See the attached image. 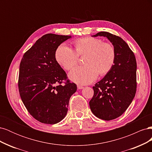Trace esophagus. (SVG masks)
<instances>
[{"mask_svg": "<svg viewBox=\"0 0 152 152\" xmlns=\"http://www.w3.org/2000/svg\"><path fill=\"white\" fill-rule=\"evenodd\" d=\"M77 88H78V89H82L84 88V87L82 86H80V85H78L77 86Z\"/></svg>", "mask_w": 152, "mask_h": 152, "instance_id": "34e87169", "label": "esophagus"}]
</instances>
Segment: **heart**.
I'll use <instances>...</instances> for the list:
<instances>
[{"mask_svg":"<svg viewBox=\"0 0 152 152\" xmlns=\"http://www.w3.org/2000/svg\"><path fill=\"white\" fill-rule=\"evenodd\" d=\"M75 51L66 45L59 46L55 58L65 70H70L79 61V56H86L84 66L75 68L69 73V78L79 84H88L94 81L98 74H107L115 61V50L112 44L102 39L84 37L75 42Z\"/></svg>","mask_w":152,"mask_h":152,"instance_id":"1","label":"heart"}]
</instances>
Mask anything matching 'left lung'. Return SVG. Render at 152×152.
Instances as JSON below:
<instances>
[{"mask_svg": "<svg viewBox=\"0 0 152 152\" xmlns=\"http://www.w3.org/2000/svg\"><path fill=\"white\" fill-rule=\"evenodd\" d=\"M107 37L115 50V61L110 71L93 87L89 102L91 112L104 121L116 118L125 112L136 92V60L134 53L120 37L100 31L93 37Z\"/></svg>", "mask_w": 152, "mask_h": 152, "instance_id": "left-lung-1", "label": "left lung"}]
</instances>
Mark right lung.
Listing matches in <instances>:
<instances>
[{"label": "right lung", "instance_id": "add662e5", "mask_svg": "<svg viewBox=\"0 0 152 152\" xmlns=\"http://www.w3.org/2000/svg\"><path fill=\"white\" fill-rule=\"evenodd\" d=\"M70 35L48 34L24 54L20 65L18 89L23 103L40 122L54 124L65 117L69 100L77 85L67 80L66 72L55 58L58 46ZM66 80L65 85L61 84Z\"/></svg>", "mask_w": 152, "mask_h": 152}]
</instances>
